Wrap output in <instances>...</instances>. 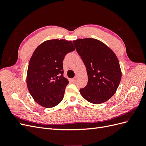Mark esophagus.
<instances>
[{
    "mask_svg": "<svg viewBox=\"0 0 146 146\" xmlns=\"http://www.w3.org/2000/svg\"><path fill=\"white\" fill-rule=\"evenodd\" d=\"M77 80V76H76V77H74V78L72 79V81L73 82H76Z\"/></svg>",
    "mask_w": 146,
    "mask_h": 146,
    "instance_id": "obj_1",
    "label": "esophagus"
}]
</instances>
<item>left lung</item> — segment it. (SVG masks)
<instances>
[{"label":"left lung","instance_id":"8db88e82","mask_svg":"<svg viewBox=\"0 0 146 146\" xmlns=\"http://www.w3.org/2000/svg\"><path fill=\"white\" fill-rule=\"evenodd\" d=\"M88 73L86 86L80 90L83 98L94 104L110 99L121 80V70L114 53L104 43L93 38L73 41Z\"/></svg>","mask_w":146,"mask_h":146}]
</instances>
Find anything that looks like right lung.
<instances>
[{
  "instance_id": "obj_1",
  "label": "right lung",
  "mask_w": 146,
  "mask_h": 146,
  "mask_svg": "<svg viewBox=\"0 0 146 146\" xmlns=\"http://www.w3.org/2000/svg\"><path fill=\"white\" fill-rule=\"evenodd\" d=\"M76 48L70 41L52 39L39 45L29 61L27 85L36 103L52 108L63 100L69 81L63 76V60Z\"/></svg>"
}]
</instances>
